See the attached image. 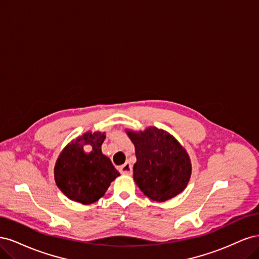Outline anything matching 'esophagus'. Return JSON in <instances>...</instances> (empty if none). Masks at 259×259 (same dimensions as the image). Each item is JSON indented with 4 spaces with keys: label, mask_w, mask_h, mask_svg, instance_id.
<instances>
[{
    "label": "esophagus",
    "mask_w": 259,
    "mask_h": 259,
    "mask_svg": "<svg viewBox=\"0 0 259 259\" xmlns=\"http://www.w3.org/2000/svg\"><path fill=\"white\" fill-rule=\"evenodd\" d=\"M119 170H120V173H122L124 175H131L132 174V165L128 162H126L119 167Z\"/></svg>",
    "instance_id": "1"
}]
</instances>
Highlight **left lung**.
<instances>
[{"instance_id": "obj_1", "label": "left lung", "mask_w": 259, "mask_h": 259, "mask_svg": "<svg viewBox=\"0 0 259 259\" xmlns=\"http://www.w3.org/2000/svg\"><path fill=\"white\" fill-rule=\"evenodd\" d=\"M135 146L134 180L145 195L164 202L182 192L191 175V163L185 149L168 133L156 127L130 132Z\"/></svg>"}]
</instances>
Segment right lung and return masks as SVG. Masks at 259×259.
Returning a JSON list of instances; mask_svg holds the SVG:
<instances>
[{
    "label": "right lung",
    "instance_id": "right-lung-1",
    "mask_svg": "<svg viewBox=\"0 0 259 259\" xmlns=\"http://www.w3.org/2000/svg\"><path fill=\"white\" fill-rule=\"evenodd\" d=\"M105 138L104 133H85L60 153L55 165V180L70 200L82 204L96 202L120 175L110 159L101 152ZM84 144L91 147L90 153L83 151Z\"/></svg>",
    "mask_w": 259,
    "mask_h": 259
}]
</instances>
